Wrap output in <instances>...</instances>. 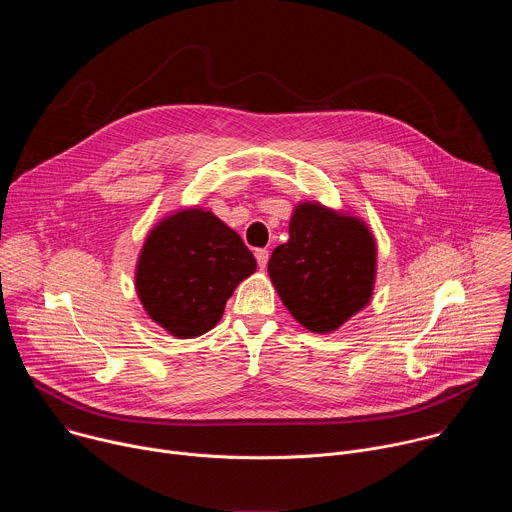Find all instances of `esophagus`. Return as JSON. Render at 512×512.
Instances as JSON below:
<instances>
[{
    "instance_id": "obj_1",
    "label": "esophagus",
    "mask_w": 512,
    "mask_h": 512,
    "mask_svg": "<svg viewBox=\"0 0 512 512\" xmlns=\"http://www.w3.org/2000/svg\"><path fill=\"white\" fill-rule=\"evenodd\" d=\"M255 259H257V265H259L261 269H265V267H267V261H269V253H267L265 249H257V251H255Z\"/></svg>"
}]
</instances>
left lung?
<instances>
[{"label":"left lung","mask_w":512,"mask_h":512,"mask_svg":"<svg viewBox=\"0 0 512 512\" xmlns=\"http://www.w3.org/2000/svg\"><path fill=\"white\" fill-rule=\"evenodd\" d=\"M267 271L294 320L330 334L373 300L377 239L354 212L304 200L291 212L289 239L275 247Z\"/></svg>","instance_id":"8db88e82"}]
</instances>
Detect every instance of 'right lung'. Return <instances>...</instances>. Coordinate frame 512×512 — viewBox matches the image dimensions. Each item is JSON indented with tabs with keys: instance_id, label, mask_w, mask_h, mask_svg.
<instances>
[{
	"instance_id": "add662e5",
	"label": "right lung",
	"mask_w": 512,
	"mask_h": 512,
	"mask_svg": "<svg viewBox=\"0 0 512 512\" xmlns=\"http://www.w3.org/2000/svg\"><path fill=\"white\" fill-rule=\"evenodd\" d=\"M257 261L241 237L204 206L178 208L150 229L135 263L137 298L174 338H196L223 318Z\"/></svg>"
}]
</instances>
